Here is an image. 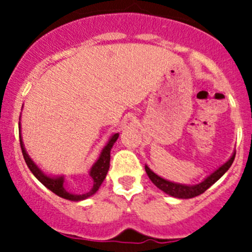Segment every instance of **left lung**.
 Returning <instances> with one entry per match:
<instances>
[{"instance_id": "left-lung-1", "label": "left lung", "mask_w": 252, "mask_h": 252, "mask_svg": "<svg viewBox=\"0 0 252 252\" xmlns=\"http://www.w3.org/2000/svg\"><path fill=\"white\" fill-rule=\"evenodd\" d=\"M235 155H236V153H233L232 155H231L230 159L227 160L224 164H222L220 168L216 169V170L213 171V173H211L208 177L204 178L201 183L194 184V186L174 183V182H170V180L164 179V178H161L160 175H158L157 173H154V171L151 170L148 165H145V170H146V174L149 175V178H150L151 182H153V183L155 184V186H157L160 190H162L164 193H166V194L171 195V197H174V198H180V199H189V198H194V197H197V195L202 194V193L206 192L209 187L213 186V184H215L216 182H217V180L220 179V178H221L227 170H228V169H230V166L232 165L233 159H235Z\"/></svg>"}]
</instances>
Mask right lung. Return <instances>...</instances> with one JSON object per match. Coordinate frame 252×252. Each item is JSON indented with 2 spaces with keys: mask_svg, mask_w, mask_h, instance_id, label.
Returning a JSON list of instances; mask_svg holds the SVG:
<instances>
[{
  "mask_svg": "<svg viewBox=\"0 0 252 252\" xmlns=\"http://www.w3.org/2000/svg\"><path fill=\"white\" fill-rule=\"evenodd\" d=\"M19 131H20V145H21L22 155H24V159H25L26 164H28L29 169L31 170V173L35 175L40 183L44 184L48 189H50L51 192L55 193L59 197L64 198V199H68V201L73 202H79L84 201L87 198L92 197L93 194H95V192L98 190L101 184L103 183L104 178H106L107 173H108V169H110V159H111V149H112L113 144L116 142V140L119 139V132L113 133L112 136L108 139L107 144L104 145V148L102 149L101 154H99V158L95 160V162L92 165L90 170V177L92 178V188L88 190V192L83 193V194H74V193L68 192L65 188H64V175H59V177H53V175H49L46 173H44L39 166L36 165V162L31 159L30 155L26 151L25 145H24V141H22L21 137V124H19Z\"/></svg>",
  "mask_w": 252,
  "mask_h": 252,
  "instance_id": "1",
  "label": "right lung"
}]
</instances>
